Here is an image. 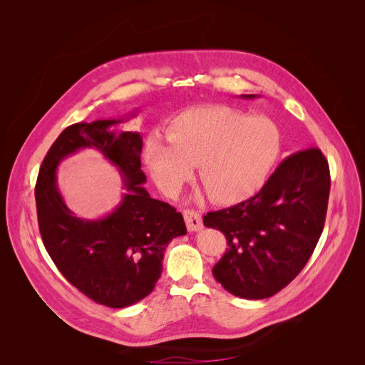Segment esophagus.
<instances>
[{
    "mask_svg": "<svg viewBox=\"0 0 365 365\" xmlns=\"http://www.w3.org/2000/svg\"><path fill=\"white\" fill-rule=\"evenodd\" d=\"M183 217L189 232H197L200 229H202V217L200 213L194 212V210H185Z\"/></svg>",
    "mask_w": 365,
    "mask_h": 365,
    "instance_id": "1",
    "label": "esophagus"
}]
</instances>
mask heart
Wrapping results in <instances>:
<instances>
[{"label": "heart", "instance_id": "heart-1", "mask_svg": "<svg viewBox=\"0 0 365 365\" xmlns=\"http://www.w3.org/2000/svg\"><path fill=\"white\" fill-rule=\"evenodd\" d=\"M164 139L152 134L145 158L152 179L175 194L192 176L215 202L234 204L262 187L281 149L278 127L264 117L225 105L189 109L173 120Z\"/></svg>", "mask_w": 365, "mask_h": 365}]
</instances>
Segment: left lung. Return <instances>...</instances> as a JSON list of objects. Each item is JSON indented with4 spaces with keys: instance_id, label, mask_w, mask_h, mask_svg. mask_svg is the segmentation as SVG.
<instances>
[{
    "instance_id": "1",
    "label": "left lung",
    "mask_w": 365,
    "mask_h": 365,
    "mask_svg": "<svg viewBox=\"0 0 365 365\" xmlns=\"http://www.w3.org/2000/svg\"><path fill=\"white\" fill-rule=\"evenodd\" d=\"M255 99L256 94H242ZM330 195L329 163L317 148L285 158L260 192L204 225L225 234L229 248L213 275L231 294L259 300L289 285L308 263L322 234Z\"/></svg>"
}]
</instances>
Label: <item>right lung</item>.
<instances>
[{
  "label": "right lung",
  "instance_id": "obj_1",
  "mask_svg": "<svg viewBox=\"0 0 365 365\" xmlns=\"http://www.w3.org/2000/svg\"><path fill=\"white\" fill-rule=\"evenodd\" d=\"M78 123L65 128L41 164L35 186L36 215L47 253L62 275L87 297L109 308H127L145 299L163 272L168 242L186 234L182 213L150 198L140 170L143 139L125 131V118ZM81 148L101 151L117 166L126 194L99 220L76 218L56 186V167Z\"/></svg>",
  "mask_w": 365,
  "mask_h": 365
}]
</instances>
